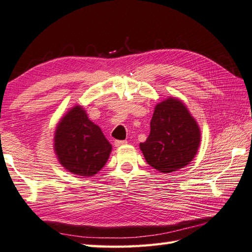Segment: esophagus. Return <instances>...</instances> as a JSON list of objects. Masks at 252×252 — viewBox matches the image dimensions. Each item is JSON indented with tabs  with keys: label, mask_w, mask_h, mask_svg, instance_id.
<instances>
[{
	"label": "esophagus",
	"mask_w": 252,
	"mask_h": 252,
	"mask_svg": "<svg viewBox=\"0 0 252 252\" xmlns=\"http://www.w3.org/2000/svg\"><path fill=\"white\" fill-rule=\"evenodd\" d=\"M127 143L126 140H115L114 145L115 147H122V145H125Z\"/></svg>",
	"instance_id": "34e87169"
}]
</instances>
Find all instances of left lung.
Listing matches in <instances>:
<instances>
[{"instance_id": "1", "label": "left lung", "mask_w": 252, "mask_h": 252, "mask_svg": "<svg viewBox=\"0 0 252 252\" xmlns=\"http://www.w3.org/2000/svg\"><path fill=\"white\" fill-rule=\"evenodd\" d=\"M151 131L140 149L147 163L160 172L183 168L196 154L200 131L180 100L169 98L155 107Z\"/></svg>"}]
</instances>
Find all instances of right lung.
I'll return each instance as SVG.
<instances>
[{"label":"right lung","instance_id":"1","mask_svg":"<svg viewBox=\"0 0 252 252\" xmlns=\"http://www.w3.org/2000/svg\"><path fill=\"white\" fill-rule=\"evenodd\" d=\"M111 144L101 129L76 105L57 127L55 150L60 164L74 175L92 177L107 163Z\"/></svg>","mask_w":252,"mask_h":252}]
</instances>
